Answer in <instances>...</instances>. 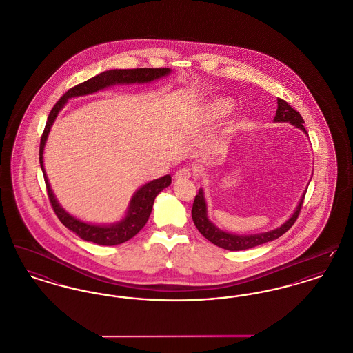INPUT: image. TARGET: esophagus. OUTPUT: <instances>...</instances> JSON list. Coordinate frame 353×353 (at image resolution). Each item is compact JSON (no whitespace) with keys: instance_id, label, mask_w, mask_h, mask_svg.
I'll return each instance as SVG.
<instances>
[{"instance_id":"obj_1","label":"esophagus","mask_w":353,"mask_h":353,"mask_svg":"<svg viewBox=\"0 0 353 353\" xmlns=\"http://www.w3.org/2000/svg\"><path fill=\"white\" fill-rule=\"evenodd\" d=\"M192 176V172H190V169L186 168H180L176 173H174V179L176 180H186V179H189Z\"/></svg>"}]
</instances>
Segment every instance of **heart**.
I'll return each instance as SVG.
<instances>
[{"label": "heart", "mask_w": 353, "mask_h": 353, "mask_svg": "<svg viewBox=\"0 0 353 353\" xmlns=\"http://www.w3.org/2000/svg\"><path fill=\"white\" fill-rule=\"evenodd\" d=\"M234 108V101L229 98L219 97L208 101L203 108V118L210 123L226 118Z\"/></svg>", "instance_id": "heart-1"}]
</instances>
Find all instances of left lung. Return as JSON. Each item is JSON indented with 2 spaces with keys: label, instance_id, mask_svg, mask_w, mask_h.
I'll list each match as a JSON object with an SVG mask.
<instances>
[{
  "label": "left lung",
  "instance_id": "obj_1",
  "mask_svg": "<svg viewBox=\"0 0 353 353\" xmlns=\"http://www.w3.org/2000/svg\"><path fill=\"white\" fill-rule=\"evenodd\" d=\"M274 120L275 121H288V123L296 125L298 128H301L302 131L307 134V131L303 125L304 120H303L302 115L295 108H292L287 101L281 99V98H278V110H276V115H275ZM304 196H305V193L303 194L302 200L299 202L295 213L291 216V219H287L281 228L268 232V233L254 235H235L219 230V228H216L208 219L206 202L203 199L202 189L199 190V194L194 197L193 208H192V219H193L196 228L199 229V232L208 241L214 243L216 246L226 249V250H230V252L246 250V249H252V248L259 246V245L266 243L270 241H274V239L279 238L281 235L285 234L287 230H290V228L295 223V221L299 217V213L302 210L303 201H304Z\"/></svg>",
  "mask_w": 353,
  "mask_h": 353
}]
</instances>
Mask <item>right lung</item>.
Masks as SVG:
<instances>
[{
  "label": "right lung",
  "instance_id": "right-lung-1",
  "mask_svg": "<svg viewBox=\"0 0 353 353\" xmlns=\"http://www.w3.org/2000/svg\"><path fill=\"white\" fill-rule=\"evenodd\" d=\"M170 72V70L167 68H124V70H110V71H104L101 72L99 75L92 77L91 79L85 81L83 83L77 84L72 88H70L66 94H63V97L59 101L55 103V105L51 108L49 118L46 121L43 134L41 137V144H39V164L41 169L43 172V179H45V184L48 189V196L50 200L51 206L54 213L57 214V217L59 221L70 229L71 232H74L75 234L79 235L84 241L88 242H94L98 245L103 246H114V245H120L128 239H131L132 236L137 234L144 225L147 223V221L150 219L152 212V206L156 196L172 183L170 176L167 174L161 179L153 180L151 183L141 186L136 193H134L131 203H130V209L128 213L125 216V219H121L118 223H114L111 226H98V225H91V223H85L79 219L70 216L66 213L62 206L55 200L52 190H51L48 176L45 173L43 168V148H45V143L48 139V134L50 132L51 125L54 123V120L57 118L58 112L61 111V108L65 105V103L68 101V98L72 97H82V95H88L92 92H97L99 90H103L108 85L118 83H147L152 82L154 79H159L161 77H165Z\"/></svg>",
  "mask_w": 353,
  "mask_h": 353
}]
</instances>
